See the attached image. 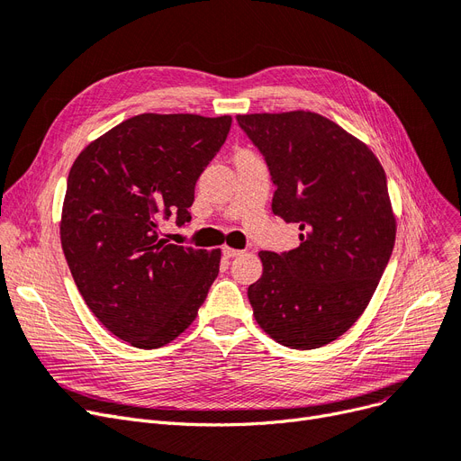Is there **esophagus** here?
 Instances as JSON below:
<instances>
[{
	"mask_svg": "<svg viewBox=\"0 0 461 461\" xmlns=\"http://www.w3.org/2000/svg\"><path fill=\"white\" fill-rule=\"evenodd\" d=\"M221 254H224L226 258H235V257H241L243 250H237V249H231V247H224V249H221Z\"/></svg>",
	"mask_w": 461,
	"mask_h": 461,
	"instance_id": "1",
	"label": "esophagus"
}]
</instances>
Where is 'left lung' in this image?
<instances>
[{"label": "left lung", "mask_w": 461, "mask_h": 461, "mask_svg": "<svg viewBox=\"0 0 461 461\" xmlns=\"http://www.w3.org/2000/svg\"><path fill=\"white\" fill-rule=\"evenodd\" d=\"M276 185L271 211L300 226V245L262 250L249 286L254 319L276 342L315 349L353 327L395 245L385 173L376 156L313 112L237 115Z\"/></svg>", "instance_id": "left-lung-1"}]
</instances>
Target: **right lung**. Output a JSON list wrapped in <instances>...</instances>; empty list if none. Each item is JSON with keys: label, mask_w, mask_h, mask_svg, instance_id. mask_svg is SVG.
<instances>
[{"label": "right lung", "mask_w": 461, "mask_h": 461, "mask_svg": "<svg viewBox=\"0 0 461 461\" xmlns=\"http://www.w3.org/2000/svg\"><path fill=\"white\" fill-rule=\"evenodd\" d=\"M230 127V115H134L70 168L60 221L68 267L96 319L134 348L182 334L218 276V249L168 243L161 220H192L195 182Z\"/></svg>", "instance_id": "add662e5"}]
</instances>
